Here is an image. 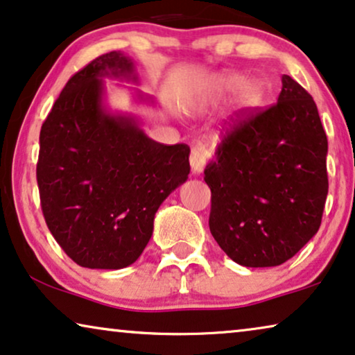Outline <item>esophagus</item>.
Segmentation results:
<instances>
[{"mask_svg":"<svg viewBox=\"0 0 355 355\" xmlns=\"http://www.w3.org/2000/svg\"><path fill=\"white\" fill-rule=\"evenodd\" d=\"M208 158H210V153L208 150L203 147V145H196L191 152V168L193 174H200L205 169Z\"/></svg>","mask_w":355,"mask_h":355,"instance_id":"1","label":"esophagus"}]
</instances>
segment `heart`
I'll return each instance as SVG.
<instances>
[{
	"instance_id": "heart-1",
	"label": "heart",
	"mask_w": 355,
	"mask_h": 355,
	"mask_svg": "<svg viewBox=\"0 0 355 355\" xmlns=\"http://www.w3.org/2000/svg\"><path fill=\"white\" fill-rule=\"evenodd\" d=\"M211 89L216 95H226L234 92L232 113L234 116L249 114L263 105L266 89L261 80L249 79L239 72H221L211 80Z\"/></svg>"
}]
</instances>
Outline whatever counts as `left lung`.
<instances>
[{
    "instance_id": "left-lung-1",
    "label": "left lung",
    "mask_w": 355,
    "mask_h": 355,
    "mask_svg": "<svg viewBox=\"0 0 355 355\" xmlns=\"http://www.w3.org/2000/svg\"><path fill=\"white\" fill-rule=\"evenodd\" d=\"M278 103L239 123L205 168L210 231L236 263L278 266L322 225L328 140L317 105L283 76Z\"/></svg>"
}]
</instances>
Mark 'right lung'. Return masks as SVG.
Returning <instances> with one entry per match:
<instances>
[{"instance_id": "1", "label": "right lung", "mask_w": 355, "mask_h": 355, "mask_svg": "<svg viewBox=\"0 0 355 355\" xmlns=\"http://www.w3.org/2000/svg\"><path fill=\"white\" fill-rule=\"evenodd\" d=\"M105 79L140 82L121 51L72 76L42 125L37 181L61 249L85 268L119 270L142 255L155 213L187 181L191 148L155 142L139 116L111 111ZM132 90L135 101L155 105L153 96Z\"/></svg>"}]
</instances>
